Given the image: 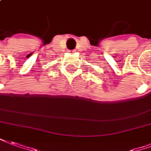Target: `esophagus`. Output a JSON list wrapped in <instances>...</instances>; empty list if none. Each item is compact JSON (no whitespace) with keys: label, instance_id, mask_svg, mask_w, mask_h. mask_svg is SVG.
Returning a JSON list of instances; mask_svg holds the SVG:
<instances>
[{"label":"esophagus","instance_id":"esophagus-1","mask_svg":"<svg viewBox=\"0 0 151 151\" xmlns=\"http://www.w3.org/2000/svg\"><path fill=\"white\" fill-rule=\"evenodd\" d=\"M73 52H75V50H70V53H73Z\"/></svg>","mask_w":151,"mask_h":151}]
</instances>
